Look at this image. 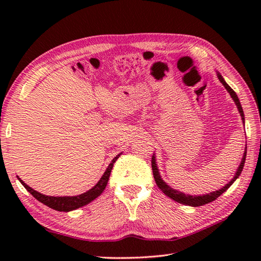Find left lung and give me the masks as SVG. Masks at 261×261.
Returning a JSON list of instances; mask_svg holds the SVG:
<instances>
[{
  "mask_svg": "<svg viewBox=\"0 0 261 261\" xmlns=\"http://www.w3.org/2000/svg\"><path fill=\"white\" fill-rule=\"evenodd\" d=\"M216 75H218V79L219 81L222 83V85L225 87V90L229 92V94L231 95L232 99H233V102L236 103L237 108H238V111H239L240 113V116H241V120L243 122V124H245V114H243V110H242V107H241V103L239 101V98H238V95L236 94V92L232 90V88L226 84L224 79L222 77V75H221L219 71H216ZM246 156H247V147L245 148V152H243V157L241 159V163L239 165V167L237 168V171L236 174L233 176V178H232L228 184H225L222 188H220V190L218 191H214V192H211L208 194H203V195H190V194H184L182 192H179L175 190V188L170 187L167 182H165V180L162 178V176H160V173H159V169H158V166H157V163H156V156H153L151 158V167H152V173H153V177H154V181H156L157 186L162 190V192L165 194L166 196L170 197L171 199H174V201L178 202L180 204H184V205H188V206H202V205H205V204H208L211 202H213L214 199L218 198L220 195H222V194L228 190V188L233 184V182L237 180V178H239V176L241 174V171L243 169V166H245V163H246Z\"/></svg>",
  "mask_w": 261,
  "mask_h": 261,
  "instance_id": "8db88e82",
  "label": "left lung"
}]
</instances>
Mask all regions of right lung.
Segmentation results:
<instances>
[{"label": "right lung", "instance_id": "obj_1", "mask_svg": "<svg viewBox=\"0 0 261 261\" xmlns=\"http://www.w3.org/2000/svg\"><path fill=\"white\" fill-rule=\"evenodd\" d=\"M120 154L121 153H119L118 156L112 159V162L110 163L107 170L104 171V174L102 175L101 178H99V180L91 188V190H88L87 192L80 194V195H76V196L45 195V194L39 193V192L33 190V188H31L30 186H28L23 180H21V178H19V176H16V177H18V179L20 180L21 184L24 186L25 190L29 192L33 197L37 198L39 202H41L42 204L47 205L48 207L59 211V212H69V211H74V210L84 206V205L91 203L96 197L101 195L103 191L105 190V187H107V184H108L109 178H110L111 170H112V168H113V164L116 162V159L120 157Z\"/></svg>", "mask_w": 261, "mask_h": 261}]
</instances>
